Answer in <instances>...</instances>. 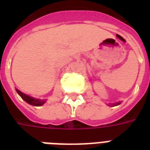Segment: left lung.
Wrapping results in <instances>:
<instances>
[{"label":"left lung","instance_id":"8db88e82","mask_svg":"<svg viewBox=\"0 0 150 150\" xmlns=\"http://www.w3.org/2000/svg\"><path fill=\"white\" fill-rule=\"evenodd\" d=\"M120 104V103L118 102V103H114V104H112V106H116V105H119Z\"/></svg>","mask_w":150,"mask_h":150}]
</instances>
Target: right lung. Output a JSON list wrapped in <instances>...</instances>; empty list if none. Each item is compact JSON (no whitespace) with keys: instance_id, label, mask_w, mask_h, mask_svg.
Instances as JSON below:
<instances>
[{"instance_id":"add662e5","label":"right lung","mask_w":150,"mask_h":150,"mask_svg":"<svg viewBox=\"0 0 150 150\" xmlns=\"http://www.w3.org/2000/svg\"><path fill=\"white\" fill-rule=\"evenodd\" d=\"M16 91L18 92V94L21 96L23 100H24L26 103L31 104L33 106H42V104L46 103V100H39V99H35L34 97H31L30 96L22 93L21 91H20L18 89H16Z\"/></svg>"}]
</instances>
